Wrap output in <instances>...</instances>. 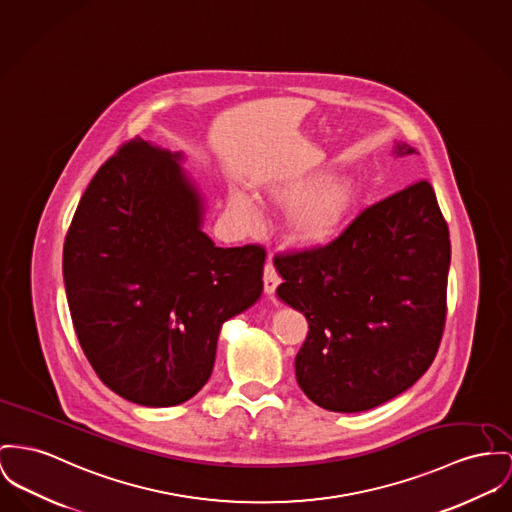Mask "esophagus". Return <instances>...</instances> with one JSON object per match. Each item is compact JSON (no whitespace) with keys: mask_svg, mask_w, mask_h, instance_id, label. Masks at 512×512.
Instances as JSON below:
<instances>
[{"mask_svg":"<svg viewBox=\"0 0 512 512\" xmlns=\"http://www.w3.org/2000/svg\"><path fill=\"white\" fill-rule=\"evenodd\" d=\"M279 283H281V277L275 272L272 262H268L266 268H264V291H266L268 295H273Z\"/></svg>","mask_w":512,"mask_h":512,"instance_id":"1","label":"esophagus"}]
</instances>
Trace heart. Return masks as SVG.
Returning a JSON list of instances; mask_svg holds the SVG:
<instances>
[{"instance_id": "1", "label": "heart", "mask_w": 512, "mask_h": 512, "mask_svg": "<svg viewBox=\"0 0 512 512\" xmlns=\"http://www.w3.org/2000/svg\"><path fill=\"white\" fill-rule=\"evenodd\" d=\"M314 178L301 176L289 180L273 190V198L281 204L296 205L287 215V237L303 248L324 246L336 239L343 231L353 205L357 190L353 180L347 176H330L316 184L312 190ZM229 213L240 225H254L258 219L256 205L242 190H231L227 200Z\"/></svg>"}]
</instances>
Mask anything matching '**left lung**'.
Listing matches in <instances>:
<instances>
[{
    "label": "left lung",
    "mask_w": 512,
    "mask_h": 512,
    "mask_svg": "<svg viewBox=\"0 0 512 512\" xmlns=\"http://www.w3.org/2000/svg\"><path fill=\"white\" fill-rule=\"evenodd\" d=\"M415 153L396 143L394 155ZM277 297L307 316L295 375L330 411L376 408L431 367L446 318L450 239L427 180L363 209L326 246L277 254Z\"/></svg>",
    "instance_id": "8db88e82"
}]
</instances>
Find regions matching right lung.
<instances>
[{
    "mask_svg": "<svg viewBox=\"0 0 512 512\" xmlns=\"http://www.w3.org/2000/svg\"><path fill=\"white\" fill-rule=\"evenodd\" d=\"M182 153L124 143L85 190L64 244L77 340L104 384L169 408L202 390L225 320L262 295L266 250L219 248Z\"/></svg>",
    "mask_w": 512,
    "mask_h": 512,
    "instance_id": "right-lung-1",
    "label": "right lung"
}]
</instances>
